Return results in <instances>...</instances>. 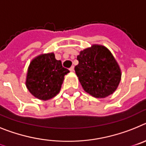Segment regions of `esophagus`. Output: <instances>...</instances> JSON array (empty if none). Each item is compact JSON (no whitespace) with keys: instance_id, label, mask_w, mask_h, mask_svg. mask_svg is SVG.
<instances>
[{"instance_id":"esophagus-1","label":"esophagus","mask_w":146,"mask_h":146,"mask_svg":"<svg viewBox=\"0 0 146 146\" xmlns=\"http://www.w3.org/2000/svg\"><path fill=\"white\" fill-rule=\"evenodd\" d=\"M70 72L74 71V67H73V66H72L71 68H70Z\"/></svg>"}]
</instances>
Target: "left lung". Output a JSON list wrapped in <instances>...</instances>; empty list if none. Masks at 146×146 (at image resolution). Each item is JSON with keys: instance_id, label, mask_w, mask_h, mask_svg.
I'll use <instances>...</instances> for the list:
<instances>
[{"instance_id": "left-lung-1", "label": "left lung", "mask_w": 146, "mask_h": 146, "mask_svg": "<svg viewBox=\"0 0 146 146\" xmlns=\"http://www.w3.org/2000/svg\"><path fill=\"white\" fill-rule=\"evenodd\" d=\"M75 71L84 90L97 98L112 94L121 78L120 68L108 48L92 45L80 51Z\"/></svg>"}]
</instances>
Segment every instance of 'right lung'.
I'll return each instance as SVG.
<instances>
[{
	"mask_svg": "<svg viewBox=\"0 0 146 146\" xmlns=\"http://www.w3.org/2000/svg\"><path fill=\"white\" fill-rule=\"evenodd\" d=\"M69 72L60 60L56 59L54 53L41 54L29 64L26 87L38 99L47 101L59 93L64 76Z\"/></svg>",
	"mask_w": 146,
	"mask_h": 146,
	"instance_id": "obj_1",
	"label": "right lung"
}]
</instances>
